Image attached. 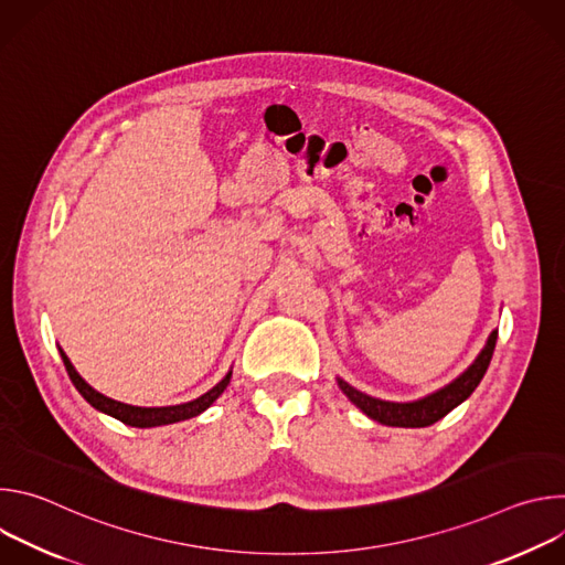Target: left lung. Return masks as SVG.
I'll return each instance as SVG.
<instances>
[{"mask_svg": "<svg viewBox=\"0 0 565 565\" xmlns=\"http://www.w3.org/2000/svg\"><path fill=\"white\" fill-rule=\"evenodd\" d=\"M497 338H499V331H492L486 347L480 349L476 360L456 380H451L443 388H438L425 397L412 399V402H391V399H380V397L366 395V393L358 391L355 386H351L349 382H344L342 377H338V386L362 414H366L371 420H375L380 425L429 427V425L438 423L440 418H445L451 409H456L460 402H465L473 393V388L480 384L482 375H486V371L492 362Z\"/></svg>", "mask_w": 565, "mask_h": 565, "instance_id": "8db88e82", "label": "left lung"}]
</instances>
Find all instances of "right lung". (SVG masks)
I'll return each instance as SVG.
<instances>
[{"label": "right lung", "mask_w": 565, "mask_h": 565, "mask_svg": "<svg viewBox=\"0 0 565 565\" xmlns=\"http://www.w3.org/2000/svg\"><path fill=\"white\" fill-rule=\"evenodd\" d=\"M60 355H62V362L66 366V373L73 382V386L79 391V395H83L89 405L129 427H140V429H149V427H163V425H174V423H181V420H188V418H194L199 414H203L207 407L214 405V399L225 391V386L230 384V377H232V369L225 373V377L214 384L207 393L199 395L196 399H190V402H183V405H170V407H134V405H125V402H118L114 397H107L103 395L100 391H96L83 375H79L75 371V366L71 364V360L66 358V353L60 349Z\"/></svg>", "instance_id": "right-lung-1"}]
</instances>
